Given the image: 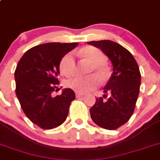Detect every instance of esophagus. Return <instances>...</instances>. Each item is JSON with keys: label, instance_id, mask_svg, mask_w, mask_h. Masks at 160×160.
Masks as SVG:
<instances>
[{"label": "esophagus", "instance_id": "1", "mask_svg": "<svg viewBox=\"0 0 160 160\" xmlns=\"http://www.w3.org/2000/svg\"><path fill=\"white\" fill-rule=\"evenodd\" d=\"M85 94L84 93H78V92H76V96L77 97H83Z\"/></svg>", "mask_w": 160, "mask_h": 160}]
</instances>
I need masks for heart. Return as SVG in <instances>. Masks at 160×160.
Masks as SVG:
<instances>
[{"label":"heart","mask_w":160,"mask_h":160,"mask_svg":"<svg viewBox=\"0 0 160 160\" xmlns=\"http://www.w3.org/2000/svg\"><path fill=\"white\" fill-rule=\"evenodd\" d=\"M80 53L87 58L93 64V70L99 74H105L107 67L105 63L107 58L105 54L98 48L92 46H87L80 50ZM76 59L73 52H69L63 57L60 63V73L63 76L69 77L76 70ZM100 81L95 75L80 76L75 75L67 80L66 84L68 87L75 91L87 93L98 87Z\"/></svg>","instance_id":"heart-1"}]
</instances>
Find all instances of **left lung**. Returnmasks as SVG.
<instances>
[{"mask_svg":"<svg viewBox=\"0 0 160 160\" xmlns=\"http://www.w3.org/2000/svg\"><path fill=\"white\" fill-rule=\"evenodd\" d=\"M87 43L101 50L110 59L112 73L103 88L102 97L96 98L90 109L93 121L102 128L113 130L125 124L133 113L141 83L137 61L130 52L116 42L104 40Z\"/></svg>","mask_w":160,"mask_h":160,"instance_id":"obj_1","label":"left lung"}]
</instances>
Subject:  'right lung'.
<instances>
[{"instance_id":"1","label":"right lung","mask_w":160,"mask_h":160,"mask_svg":"<svg viewBox=\"0 0 160 160\" xmlns=\"http://www.w3.org/2000/svg\"><path fill=\"white\" fill-rule=\"evenodd\" d=\"M78 43H47L31 48L18 62L14 73L16 95L28 118L37 126L50 129L67 119L75 93L63 89L61 95L53 96L59 84L62 58Z\"/></svg>"}]
</instances>
